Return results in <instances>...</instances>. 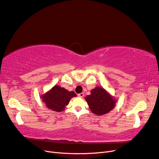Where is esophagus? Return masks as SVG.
<instances>
[{
  "label": "esophagus",
  "instance_id": "obj_1",
  "mask_svg": "<svg viewBox=\"0 0 159 159\" xmlns=\"http://www.w3.org/2000/svg\"><path fill=\"white\" fill-rule=\"evenodd\" d=\"M80 98H83L84 96V93H79L78 95Z\"/></svg>",
  "mask_w": 159,
  "mask_h": 159
}]
</instances>
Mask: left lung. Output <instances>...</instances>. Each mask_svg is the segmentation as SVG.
I'll use <instances>...</instances> for the list:
<instances>
[{"mask_svg": "<svg viewBox=\"0 0 159 159\" xmlns=\"http://www.w3.org/2000/svg\"><path fill=\"white\" fill-rule=\"evenodd\" d=\"M92 113L98 115L106 114L115 105V99L103 88L97 87L85 98Z\"/></svg>", "mask_w": 159, "mask_h": 159, "instance_id": "8db88e82", "label": "left lung"}]
</instances>
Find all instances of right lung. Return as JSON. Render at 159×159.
<instances>
[{
    "label": "right lung",
    "instance_id": "right-lung-1",
    "mask_svg": "<svg viewBox=\"0 0 159 159\" xmlns=\"http://www.w3.org/2000/svg\"><path fill=\"white\" fill-rule=\"evenodd\" d=\"M75 96L77 95L74 91H69L59 85H55L50 91L43 95L42 99L48 108L60 112L68 105L70 100Z\"/></svg>",
    "mask_w": 159,
    "mask_h": 159
}]
</instances>
